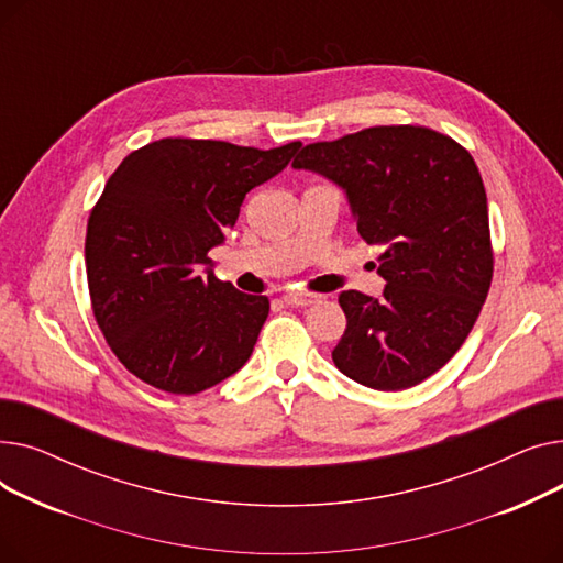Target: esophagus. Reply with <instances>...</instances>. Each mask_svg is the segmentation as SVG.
I'll list each match as a JSON object with an SVG mask.
<instances>
[{"label": "esophagus", "mask_w": 563, "mask_h": 563, "mask_svg": "<svg viewBox=\"0 0 563 563\" xmlns=\"http://www.w3.org/2000/svg\"><path fill=\"white\" fill-rule=\"evenodd\" d=\"M319 299H321L319 294H308V291H287L285 297H283V301H285L287 306H297V308L312 306V303H317Z\"/></svg>", "instance_id": "obj_1"}]
</instances>
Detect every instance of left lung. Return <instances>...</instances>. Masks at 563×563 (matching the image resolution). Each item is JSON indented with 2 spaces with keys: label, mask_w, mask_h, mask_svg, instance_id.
<instances>
[{
  "label": "left lung",
  "mask_w": 563,
  "mask_h": 563,
  "mask_svg": "<svg viewBox=\"0 0 563 563\" xmlns=\"http://www.w3.org/2000/svg\"><path fill=\"white\" fill-rule=\"evenodd\" d=\"M294 168L346 191L358 232L380 246L378 299L340 294L335 367L374 390L412 388L461 349L493 280L488 202L461 143L424 125H378L308 143Z\"/></svg>",
  "instance_id": "1"
}]
</instances>
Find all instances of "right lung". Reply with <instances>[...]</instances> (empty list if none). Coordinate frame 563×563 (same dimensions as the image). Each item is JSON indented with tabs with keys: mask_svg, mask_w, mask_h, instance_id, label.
Here are the masks:
<instances>
[{
	"mask_svg": "<svg viewBox=\"0 0 563 563\" xmlns=\"http://www.w3.org/2000/svg\"><path fill=\"white\" fill-rule=\"evenodd\" d=\"M299 147L168 136L111 173L86 225L88 294L115 358L147 386L196 395L251 358L269 299L212 269L200 276L198 264H210L246 194Z\"/></svg>",
	"mask_w": 563,
	"mask_h": 563,
	"instance_id": "right-lung-1",
	"label": "right lung"
}]
</instances>
